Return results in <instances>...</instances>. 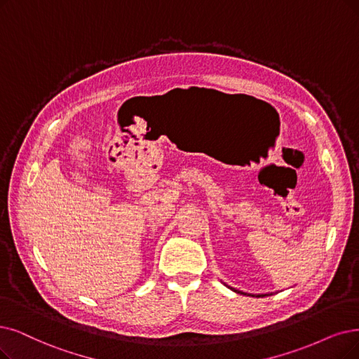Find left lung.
I'll return each mask as SVG.
<instances>
[{"label": "left lung", "mask_w": 359, "mask_h": 359, "mask_svg": "<svg viewBox=\"0 0 359 359\" xmlns=\"http://www.w3.org/2000/svg\"><path fill=\"white\" fill-rule=\"evenodd\" d=\"M224 285H226L228 289H231L233 292H236V293H240V294H248V296H255V297H265V296H271V294H274V293H259V294H252V293H245V292H241V290H237V289H234V287H229L228 284H225V283H222Z\"/></svg>", "instance_id": "left-lung-1"}]
</instances>
